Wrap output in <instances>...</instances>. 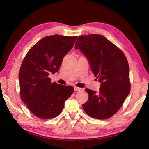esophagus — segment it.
Listing matches in <instances>:
<instances>
[{
	"mask_svg": "<svg viewBox=\"0 0 149 149\" xmlns=\"http://www.w3.org/2000/svg\"><path fill=\"white\" fill-rule=\"evenodd\" d=\"M74 90L75 91H80L82 90V88H81L79 87H77V86H74Z\"/></svg>",
	"mask_w": 149,
	"mask_h": 149,
	"instance_id": "1",
	"label": "esophagus"
}]
</instances>
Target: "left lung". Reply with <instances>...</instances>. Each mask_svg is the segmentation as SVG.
Wrapping results in <instances>:
<instances>
[{"label": "left lung", "mask_w": 149, "mask_h": 149, "mask_svg": "<svg viewBox=\"0 0 149 149\" xmlns=\"http://www.w3.org/2000/svg\"><path fill=\"white\" fill-rule=\"evenodd\" d=\"M90 62L91 71L101 83L99 91L86 88L88 100L83 104L87 115L105 120L120 109L131 90L129 68L124 54L100 34L81 35L75 45Z\"/></svg>", "instance_id": "8db88e82"}]
</instances>
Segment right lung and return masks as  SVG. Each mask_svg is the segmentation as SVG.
I'll use <instances>...</instances> for the list:
<instances>
[{"mask_svg": "<svg viewBox=\"0 0 149 149\" xmlns=\"http://www.w3.org/2000/svg\"><path fill=\"white\" fill-rule=\"evenodd\" d=\"M77 38L59 34L44 37L31 47L23 60L19 74L20 97L40 118L58 116L74 92L71 86L51 83L49 75L59 70Z\"/></svg>", "mask_w": 149, "mask_h": 149, "instance_id": "obj_1", "label": "right lung"}]
</instances>
